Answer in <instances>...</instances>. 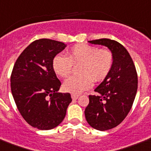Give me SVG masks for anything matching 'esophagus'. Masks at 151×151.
Masks as SVG:
<instances>
[{"mask_svg": "<svg viewBox=\"0 0 151 151\" xmlns=\"http://www.w3.org/2000/svg\"><path fill=\"white\" fill-rule=\"evenodd\" d=\"M78 96H79L78 94H74V93L71 94V97H72L73 100H77V99L78 98Z\"/></svg>", "mask_w": 151, "mask_h": 151, "instance_id": "esophagus-1", "label": "esophagus"}]
</instances>
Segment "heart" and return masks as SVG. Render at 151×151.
<instances>
[{
	"label": "heart",
	"instance_id": "obj_1",
	"mask_svg": "<svg viewBox=\"0 0 151 151\" xmlns=\"http://www.w3.org/2000/svg\"><path fill=\"white\" fill-rule=\"evenodd\" d=\"M114 58L108 49H98L96 47L78 43L68 50L66 56L55 55L52 60L53 70L60 78H67L72 70L73 65L78 64L79 75L72 76L65 81L64 90L78 94L88 89L94 82L106 78L111 71Z\"/></svg>",
	"mask_w": 151,
	"mask_h": 151
}]
</instances>
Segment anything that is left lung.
Segmentation results:
<instances>
[{
    "label": "left lung",
    "mask_w": 151,
    "mask_h": 151,
    "mask_svg": "<svg viewBox=\"0 0 151 151\" xmlns=\"http://www.w3.org/2000/svg\"><path fill=\"white\" fill-rule=\"evenodd\" d=\"M93 44L105 46L113 55L111 71L95 89L96 95H89V103L85 110L88 124L99 131L116 127L129 113L138 88V76L129 53L115 40H91Z\"/></svg>",
    "instance_id": "left-lung-1"
}]
</instances>
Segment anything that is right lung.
I'll use <instances>...</instances> for the list:
<instances>
[{"label":"right lung","mask_w":151,"mask_h":151,"mask_svg":"<svg viewBox=\"0 0 151 151\" xmlns=\"http://www.w3.org/2000/svg\"><path fill=\"white\" fill-rule=\"evenodd\" d=\"M66 45L49 39L35 40L19 55L11 73V91L25 121L40 130H50L62 123L72 99L57 93L61 82L52 60Z\"/></svg>","instance_id":"1"}]
</instances>
